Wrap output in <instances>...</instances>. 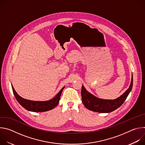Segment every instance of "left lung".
Segmentation results:
<instances>
[{"label": "left lung", "mask_w": 145, "mask_h": 145, "mask_svg": "<svg viewBox=\"0 0 145 145\" xmlns=\"http://www.w3.org/2000/svg\"><path fill=\"white\" fill-rule=\"evenodd\" d=\"M133 84V78L132 76L129 88L122 95L115 100H104L97 98L88 92L84 86H82L81 94L82 103L87 109L94 112L100 113L111 112L121 106L126 100L132 89Z\"/></svg>", "instance_id": "obj_1"}]
</instances>
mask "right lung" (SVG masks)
Masks as SVG:
<instances>
[{"instance_id": "1", "label": "right lung", "mask_w": 145, "mask_h": 145, "mask_svg": "<svg viewBox=\"0 0 145 145\" xmlns=\"http://www.w3.org/2000/svg\"><path fill=\"white\" fill-rule=\"evenodd\" d=\"M64 87L58 93V94L52 99L45 101H37L29 100L20 97L15 92L12 86V89L14 95L19 104L26 110L33 112H44L50 110L56 107L59 103V100L63 90Z\"/></svg>"}]
</instances>
